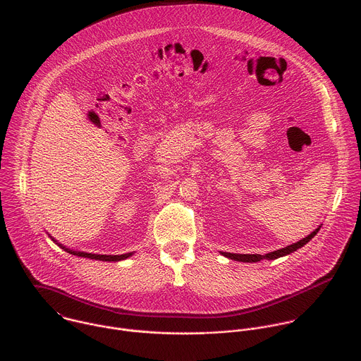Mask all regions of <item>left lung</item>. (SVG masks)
Segmentation results:
<instances>
[{"label": "left lung", "mask_w": 361, "mask_h": 361, "mask_svg": "<svg viewBox=\"0 0 361 361\" xmlns=\"http://www.w3.org/2000/svg\"><path fill=\"white\" fill-rule=\"evenodd\" d=\"M318 230H319V227L315 228V230H314L311 234H308L305 238H302V240H300V241H297V243H294V244H291V245H288V247H285V248H282V250H276V251L269 252V254H265V255H259V254H230V252H221V254H223L224 257L230 258V259L240 261V262H258V261H261V259H276V258H279V257H285V255H288V254H291L293 251H295V250L301 248L302 245H305V244L318 233Z\"/></svg>", "instance_id": "8db88e82"}]
</instances>
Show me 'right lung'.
<instances>
[{"instance_id": "right-lung-1", "label": "right lung", "mask_w": 361, "mask_h": 361, "mask_svg": "<svg viewBox=\"0 0 361 361\" xmlns=\"http://www.w3.org/2000/svg\"><path fill=\"white\" fill-rule=\"evenodd\" d=\"M64 248V247H63ZM66 251H68L70 254H73L76 257H83V258H90V259H99V261H121V259H126L131 255L130 254H123V255H97V254H87V252H78V251H73V250H68L66 248Z\"/></svg>"}]
</instances>
